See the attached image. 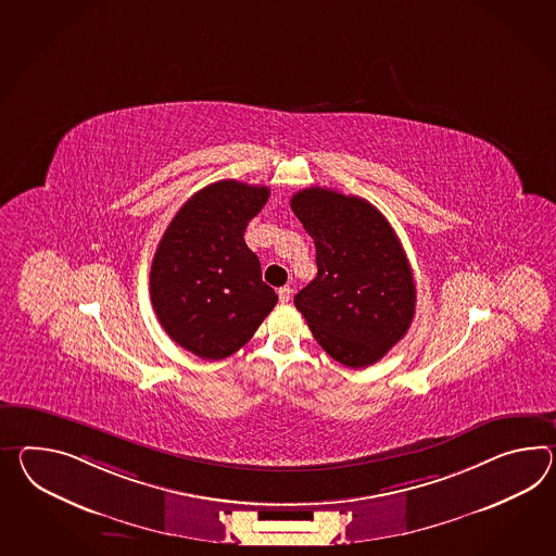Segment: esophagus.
<instances>
[{
  "label": "esophagus",
  "instance_id": "esophagus-1",
  "mask_svg": "<svg viewBox=\"0 0 556 556\" xmlns=\"http://www.w3.org/2000/svg\"><path fill=\"white\" fill-rule=\"evenodd\" d=\"M277 295H279V301H281V303H287V301L291 299V295H293V289H291L289 285H285V287H281V289L277 291Z\"/></svg>",
  "mask_w": 556,
  "mask_h": 556
}]
</instances>
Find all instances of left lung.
<instances>
[{"label": "left lung", "instance_id": "8db88e82", "mask_svg": "<svg viewBox=\"0 0 556 556\" xmlns=\"http://www.w3.org/2000/svg\"><path fill=\"white\" fill-rule=\"evenodd\" d=\"M291 208L315 243L317 277L295 295L313 338L336 362L371 366L406 336L416 285L388 218L366 199L299 190Z\"/></svg>", "mask_w": 556, "mask_h": 556}]
</instances>
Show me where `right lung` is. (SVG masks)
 <instances>
[{
    "instance_id": "1",
    "label": "right lung",
    "mask_w": 556,
    "mask_h": 556,
    "mask_svg": "<svg viewBox=\"0 0 556 556\" xmlns=\"http://www.w3.org/2000/svg\"><path fill=\"white\" fill-rule=\"evenodd\" d=\"M267 199V187L213 182L180 206L156 247L152 307L168 338L201 359L241 350L277 303L244 243L249 220Z\"/></svg>"
}]
</instances>
